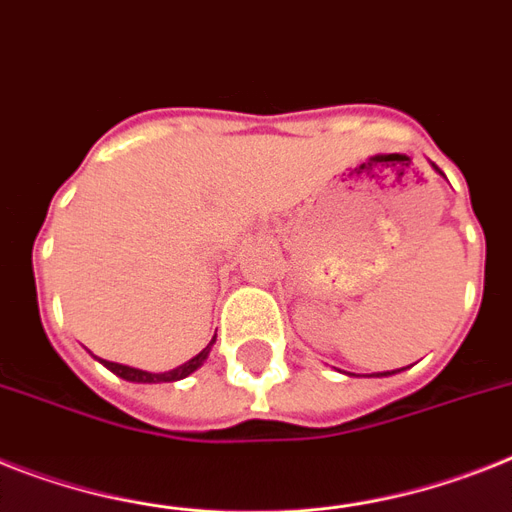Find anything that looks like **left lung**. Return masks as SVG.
I'll use <instances>...</instances> for the list:
<instances>
[{
  "label": "left lung",
  "mask_w": 512,
  "mask_h": 512,
  "mask_svg": "<svg viewBox=\"0 0 512 512\" xmlns=\"http://www.w3.org/2000/svg\"><path fill=\"white\" fill-rule=\"evenodd\" d=\"M392 373H397V371H386V373H378V376H392Z\"/></svg>",
  "instance_id": "obj_1"
}]
</instances>
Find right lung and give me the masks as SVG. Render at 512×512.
Returning <instances> with one entry per match:
<instances>
[{
    "label": "right lung",
    "mask_w": 512,
    "mask_h": 512,
    "mask_svg": "<svg viewBox=\"0 0 512 512\" xmlns=\"http://www.w3.org/2000/svg\"><path fill=\"white\" fill-rule=\"evenodd\" d=\"M215 344V336L213 342L207 344L205 350L199 352V355H194L189 360V363L178 365V368H173V371H165V373H149V371H139V368H131V365H120V363H110V360H102V363L110 368L115 376L126 378V381H136V384H160V381H181V378H186L189 373H194L199 368V365L205 363L207 355H210V347Z\"/></svg>",
    "instance_id": "add662e5"
}]
</instances>
